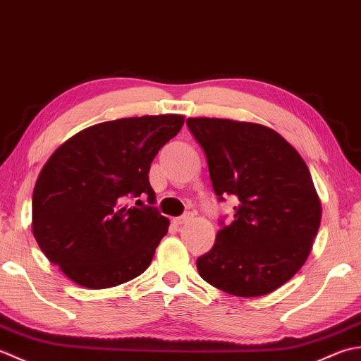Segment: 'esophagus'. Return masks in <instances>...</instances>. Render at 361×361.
<instances>
[{
    "mask_svg": "<svg viewBox=\"0 0 361 361\" xmlns=\"http://www.w3.org/2000/svg\"><path fill=\"white\" fill-rule=\"evenodd\" d=\"M191 218H193V215H190V213H187V215H182V216H179V218H174L173 223H174L176 226H182V224L188 223Z\"/></svg>",
    "mask_w": 361,
    "mask_h": 361,
    "instance_id": "1",
    "label": "esophagus"
}]
</instances>
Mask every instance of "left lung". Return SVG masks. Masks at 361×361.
Listing matches in <instances>:
<instances>
[{"label": "left lung", "mask_w": 361, "mask_h": 361, "mask_svg": "<svg viewBox=\"0 0 361 361\" xmlns=\"http://www.w3.org/2000/svg\"><path fill=\"white\" fill-rule=\"evenodd\" d=\"M207 157L219 201L238 200L233 221L196 260L205 282L240 298L277 290L298 273L321 223V201L299 152L271 128L224 118H188Z\"/></svg>", "instance_id": "1"}]
</instances>
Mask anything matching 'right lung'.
Returning <instances> with one entry per match:
<instances>
[{
  "instance_id": "add662e5",
  "label": "right lung",
  "mask_w": 361,
  "mask_h": 361,
  "mask_svg": "<svg viewBox=\"0 0 361 361\" xmlns=\"http://www.w3.org/2000/svg\"><path fill=\"white\" fill-rule=\"evenodd\" d=\"M182 124L183 116L174 114L94 124L59 146L42 168L32 193V233L73 282L110 288L149 267L170 221L154 205L123 202L142 195L156 202L149 168Z\"/></svg>"
}]
</instances>
